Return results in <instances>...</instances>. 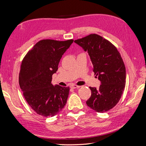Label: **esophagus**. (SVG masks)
I'll return each mask as SVG.
<instances>
[{"mask_svg":"<svg viewBox=\"0 0 146 146\" xmlns=\"http://www.w3.org/2000/svg\"><path fill=\"white\" fill-rule=\"evenodd\" d=\"M70 87L71 88H72V89H76V88H80V86H77V85H76V84H72V85H70Z\"/></svg>","mask_w":146,"mask_h":146,"instance_id":"34e87169","label":"esophagus"}]
</instances>
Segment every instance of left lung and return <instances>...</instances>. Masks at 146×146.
<instances>
[{"label": "left lung", "mask_w": 146, "mask_h": 146, "mask_svg": "<svg viewBox=\"0 0 146 146\" xmlns=\"http://www.w3.org/2000/svg\"><path fill=\"white\" fill-rule=\"evenodd\" d=\"M88 52L94 75L101 81L99 89L90 87L91 96L87 105L95 111L110 110L120 100L126 82V70L117 48L109 41L96 34L74 41Z\"/></svg>", "instance_id": "1"}]
</instances>
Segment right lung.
<instances>
[{"label":"right lung","instance_id":"1","mask_svg":"<svg viewBox=\"0 0 146 146\" xmlns=\"http://www.w3.org/2000/svg\"><path fill=\"white\" fill-rule=\"evenodd\" d=\"M73 40H42L35 44L22 61L19 83L23 96L37 114L53 117L64 108L69 87L52 84V75Z\"/></svg>","mask_w":146,"mask_h":146}]
</instances>
